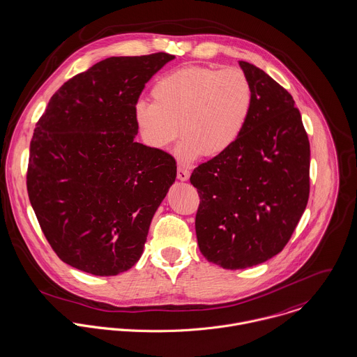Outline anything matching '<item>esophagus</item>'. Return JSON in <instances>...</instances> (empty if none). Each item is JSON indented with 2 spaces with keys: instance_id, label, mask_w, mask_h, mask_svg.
Returning a JSON list of instances; mask_svg holds the SVG:
<instances>
[{
  "instance_id": "34e87169",
  "label": "esophagus",
  "mask_w": 357,
  "mask_h": 357,
  "mask_svg": "<svg viewBox=\"0 0 357 357\" xmlns=\"http://www.w3.org/2000/svg\"><path fill=\"white\" fill-rule=\"evenodd\" d=\"M189 176H190V172L185 168V167H178V179L181 181V182H186L188 179H189Z\"/></svg>"
}]
</instances>
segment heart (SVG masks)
<instances>
[{"instance_id": "b5f03b06", "label": "heart", "mask_w": 357, "mask_h": 357, "mask_svg": "<svg viewBox=\"0 0 357 357\" xmlns=\"http://www.w3.org/2000/svg\"><path fill=\"white\" fill-rule=\"evenodd\" d=\"M153 102L138 100L134 121L143 143L164 150L181 132L176 157L190 164L226 151L241 135L251 110V85L237 68L186 66L151 86ZM180 128L178 129L177 127Z\"/></svg>"}]
</instances>
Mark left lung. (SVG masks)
I'll return each instance as SVG.
<instances>
[{"mask_svg":"<svg viewBox=\"0 0 357 357\" xmlns=\"http://www.w3.org/2000/svg\"><path fill=\"white\" fill-rule=\"evenodd\" d=\"M238 65L252 92L244 130L190 176L200 196L199 248L230 271L259 265L284 248L307 204L310 165L292 96L257 66Z\"/></svg>","mask_w":357,"mask_h":357,"instance_id":"obj_1","label":"left lung"}]
</instances>
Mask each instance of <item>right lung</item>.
Returning <instances> with one entry per match:
<instances>
[{
    "label": "right lung",
    "mask_w": 357,
    "mask_h": 357,
    "mask_svg": "<svg viewBox=\"0 0 357 357\" xmlns=\"http://www.w3.org/2000/svg\"><path fill=\"white\" fill-rule=\"evenodd\" d=\"M175 56H112L51 98L30 143L27 192L58 257L95 276L141 258L151 219L176 178L175 160L135 142L134 106Z\"/></svg>",
    "instance_id": "1"
}]
</instances>
